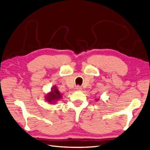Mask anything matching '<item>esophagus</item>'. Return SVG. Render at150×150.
<instances>
[{
  "mask_svg": "<svg viewBox=\"0 0 150 150\" xmlns=\"http://www.w3.org/2000/svg\"><path fill=\"white\" fill-rule=\"evenodd\" d=\"M76 88L77 91H81L82 90V87H81L79 86H77Z\"/></svg>",
  "mask_w": 150,
  "mask_h": 150,
  "instance_id": "1",
  "label": "esophagus"
}]
</instances>
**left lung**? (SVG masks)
Wrapping results in <instances>:
<instances>
[{"label":"left lung","instance_id":"1","mask_svg":"<svg viewBox=\"0 0 150 150\" xmlns=\"http://www.w3.org/2000/svg\"><path fill=\"white\" fill-rule=\"evenodd\" d=\"M96 101H98V100H99V99H96Z\"/></svg>","mask_w":150,"mask_h":150}]
</instances>
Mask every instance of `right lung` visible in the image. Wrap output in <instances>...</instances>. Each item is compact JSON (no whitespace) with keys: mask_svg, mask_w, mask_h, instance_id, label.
Listing matches in <instances>:
<instances>
[{"mask_svg":"<svg viewBox=\"0 0 150 150\" xmlns=\"http://www.w3.org/2000/svg\"><path fill=\"white\" fill-rule=\"evenodd\" d=\"M45 100L49 104H55L62 98V95L56 86L51 88V91L45 95Z\"/></svg>","mask_w":150,"mask_h":150,"instance_id":"right-lung-1","label":"right lung"}]
</instances>
